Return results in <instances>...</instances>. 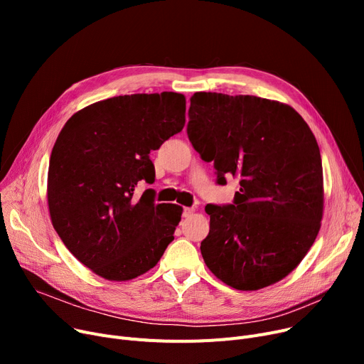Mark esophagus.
I'll return each instance as SVG.
<instances>
[{"label":"esophagus","instance_id":"obj_1","mask_svg":"<svg viewBox=\"0 0 364 364\" xmlns=\"http://www.w3.org/2000/svg\"><path fill=\"white\" fill-rule=\"evenodd\" d=\"M193 214H195V208H184L183 209V217H186V218L192 217Z\"/></svg>","mask_w":364,"mask_h":364}]
</instances>
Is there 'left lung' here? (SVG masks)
I'll return each instance as SVG.
<instances>
[{"label": "left lung", "mask_w": 364, "mask_h": 364, "mask_svg": "<svg viewBox=\"0 0 364 364\" xmlns=\"http://www.w3.org/2000/svg\"><path fill=\"white\" fill-rule=\"evenodd\" d=\"M187 136L217 183L239 178L233 205H206L200 252L217 279L258 291L292 273L313 246L323 218L317 140L301 114L255 95L195 92Z\"/></svg>", "instance_id": "left-lung-1"}]
</instances>
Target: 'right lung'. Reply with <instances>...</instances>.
<instances>
[{"mask_svg":"<svg viewBox=\"0 0 364 364\" xmlns=\"http://www.w3.org/2000/svg\"><path fill=\"white\" fill-rule=\"evenodd\" d=\"M186 124L180 92L118 95L68 119L48 166L47 202L54 230L70 254L97 276L127 282L153 269L174 240L183 208L136 198L155 181L149 158Z\"/></svg>","mask_w":364,"mask_h":364,"instance_id":"1","label":"right lung"}]
</instances>
